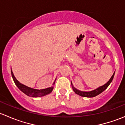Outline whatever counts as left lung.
<instances>
[{
  "label": "left lung",
  "mask_w": 125,
  "mask_h": 125,
  "mask_svg": "<svg viewBox=\"0 0 125 125\" xmlns=\"http://www.w3.org/2000/svg\"><path fill=\"white\" fill-rule=\"evenodd\" d=\"M114 74H115V72H114L113 75H112L111 79H109V80L106 83L103 85V86L99 87V88L94 89V90L91 91H82L78 90V89H77L76 88H74V86H73V83H72L71 82L72 88H73V89L74 91V93H75V94H78V95H80V96L85 97H95L97 95H99V94H100V93H102V92L104 91L108 88V86L109 85V84H110L111 83V82L113 81V78H114Z\"/></svg>",
  "instance_id": "1"
}]
</instances>
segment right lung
<instances>
[{
    "mask_svg": "<svg viewBox=\"0 0 125 125\" xmlns=\"http://www.w3.org/2000/svg\"><path fill=\"white\" fill-rule=\"evenodd\" d=\"M11 75H12V79H13V80L16 86L18 87V88L21 91L23 92L24 94L27 95L28 96L32 97H39L44 96V95H47V94H49L50 93H51L54 88V86H52L51 87H49V88H46V89H40V90H39V89H34V88L25 86V85H24L23 84L21 83H20L16 79L13 73H12V70H11ZM55 80H56V79H55ZM55 81L53 83V84H52V85H54L55 84Z\"/></svg>",
    "mask_w": 125,
    "mask_h": 125,
    "instance_id": "1",
    "label": "right lung"
}]
</instances>
